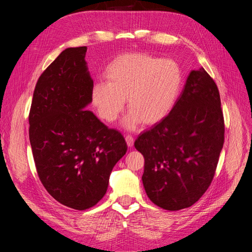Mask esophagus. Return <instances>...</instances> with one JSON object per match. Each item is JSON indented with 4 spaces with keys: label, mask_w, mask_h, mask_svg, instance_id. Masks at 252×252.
<instances>
[{
    "label": "esophagus",
    "mask_w": 252,
    "mask_h": 252,
    "mask_svg": "<svg viewBox=\"0 0 252 252\" xmlns=\"http://www.w3.org/2000/svg\"><path fill=\"white\" fill-rule=\"evenodd\" d=\"M126 145H127V146H128L129 148H131V147L134 146V142H135V140H134V138H133V137L128 135V136H126Z\"/></svg>",
    "instance_id": "obj_1"
}]
</instances>
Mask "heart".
Listing matches in <instances>:
<instances>
[{"instance_id":"heart-1","label":"heart","mask_w":252,"mask_h":252,"mask_svg":"<svg viewBox=\"0 0 252 252\" xmlns=\"http://www.w3.org/2000/svg\"><path fill=\"white\" fill-rule=\"evenodd\" d=\"M105 83H95L91 101L99 117L113 123L124 110L129 109L123 123L128 129L141 123L153 126L170 113L180 96L182 73L171 59H160L147 53L118 55L103 72Z\"/></svg>"}]
</instances>
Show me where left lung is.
<instances>
[{"label": "left lung", "mask_w": 252, "mask_h": 252, "mask_svg": "<svg viewBox=\"0 0 252 252\" xmlns=\"http://www.w3.org/2000/svg\"><path fill=\"white\" fill-rule=\"evenodd\" d=\"M223 135L219 89L203 67L192 70L173 110L135 141L149 199L171 211L199 200L214 179Z\"/></svg>", "instance_id": "left-lung-1"}]
</instances>
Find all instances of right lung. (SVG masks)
Listing matches in <instances>:
<instances>
[{"label":"right lung","mask_w":252,"mask_h":252,"mask_svg":"<svg viewBox=\"0 0 252 252\" xmlns=\"http://www.w3.org/2000/svg\"><path fill=\"white\" fill-rule=\"evenodd\" d=\"M87 47L67 48L36 83L30 112V141L39 180L61 204L85 210L108 188L114 165L127 146L90 110Z\"/></svg>","instance_id":"right-lung-1"}]
</instances>
